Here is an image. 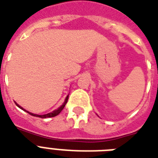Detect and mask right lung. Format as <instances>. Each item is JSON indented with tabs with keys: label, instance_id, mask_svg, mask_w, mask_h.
Listing matches in <instances>:
<instances>
[{
	"label": "right lung",
	"instance_id": "add662e5",
	"mask_svg": "<svg viewBox=\"0 0 158 158\" xmlns=\"http://www.w3.org/2000/svg\"><path fill=\"white\" fill-rule=\"evenodd\" d=\"M68 96H67V98H66V100H65V102L63 103V105H62V106H61L60 108L57 109V110L52 111V113H48V114H44V115H39V114H35L29 113V112H28V111L24 110V109L22 108V107H20V106H19V105H18V104H17V103H15V105H16V106H18L19 108L21 109V110H24V111H26L27 113H29V114H31V115H33V116H35V117H40V118H51V117H54V116H57V114H59L60 112H61V111H62V110H63V108H64V107H65L66 104H67V102H68Z\"/></svg>",
	"mask_w": 158,
	"mask_h": 158
}]
</instances>
